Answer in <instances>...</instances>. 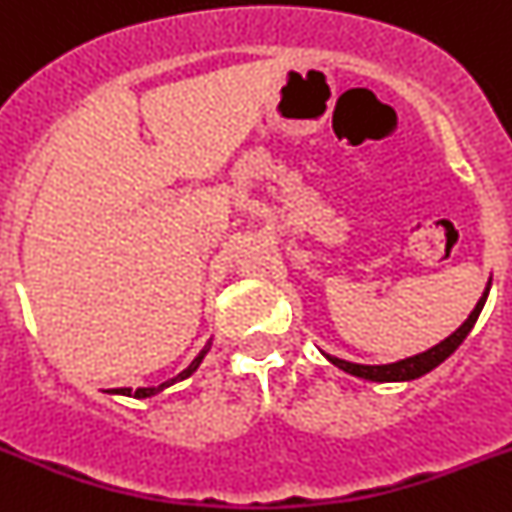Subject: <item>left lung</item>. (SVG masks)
I'll use <instances>...</instances> for the list:
<instances>
[{"mask_svg":"<svg viewBox=\"0 0 512 512\" xmlns=\"http://www.w3.org/2000/svg\"><path fill=\"white\" fill-rule=\"evenodd\" d=\"M487 290H490V285H487ZM487 290L482 293V298L477 300V305H475V310L470 313V318H467V321L462 323V326L457 328V331L452 333L450 338H444L439 346L429 348V351H424V353H417V356L404 358V361H396V364H384V366L351 364V361H343V358H333V356H328V353H326V356L331 358L338 369L348 371V374H353V376H361V379H369V381H409V379H417V376H424L427 371H432L434 366L442 364L444 358L452 356V353L457 351V346L465 341L467 333H470L472 326L477 323V315H480L482 305H485Z\"/></svg>","mask_w":512,"mask_h":512,"instance_id":"obj_1","label":"left lung"}]
</instances>
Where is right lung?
<instances>
[{
	"instance_id": "1",
	"label": "right lung",
	"mask_w": 512,
	"mask_h": 512,
	"mask_svg": "<svg viewBox=\"0 0 512 512\" xmlns=\"http://www.w3.org/2000/svg\"><path fill=\"white\" fill-rule=\"evenodd\" d=\"M209 348H204L202 353H199L197 358H194V361H191V366L186 371H181L179 376H176V379H171V381H166V384H161V386H151V389H136V391H131V389H116L113 391V394H123V396H136V399H146V396H154V394H159L161 389H166V386H171V384H176V381H181V379H186V376H191L194 374V371H197V366L202 364V358H204V353H207Z\"/></svg>"
}]
</instances>
